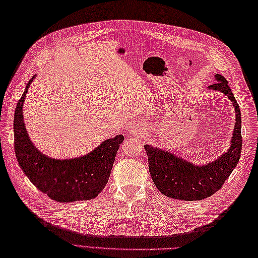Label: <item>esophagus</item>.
Wrapping results in <instances>:
<instances>
[{
    "label": "esophagus",
    "mask_w": 258,
    "mask_h": 258,
    "mask_svg": "<svg viewBox=\"0 0 258 258\" xmlns=\"http://www.w3.org/2000/svg\"><path fill=\"white\" fill-rule=\"evenodd\" d=\"M130 134L133 135V136H135V137H141V136L144 135V130H143V128L140 127V125L134 124L133 127H131V129H130Z\"/></svg>",
    "instance_id": "obj_1"
}]
</instances>
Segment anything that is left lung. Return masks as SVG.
I'll return each mask as SVG.
<instances>
[{
    "label": "left lung",
    "mask_w": 258,
    "mask_h": 258,
    "mask_svg": "<svg viewBox=\"0 0 258 258\" xmlns=\"http://www.w3.org/2000/svg\"><path fill=\"white\" fill-rule=\"evenodd\" d=\"M211 90L225 94L235 109V125L229 150L216 161L206 165H194L180 156L167 151L144 144L148 154L149 171L156 188L168 198L178 200H202L218 191L240 161L242 151L241 110L228 81L216 74Z\"/></svg>",
    "instance_id": "obj_1"
}]
</instances>
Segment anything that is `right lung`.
<instances>
[{
    "instance_id": "add662e5",
    "label": "right lung",
    "mask_w": 258,
    "mask_h": 258,
    "mask_svg": "<svg viewBox=\"0 0 258 258\" xmlns=\"http://www.w3.org/2000/svg\"><path fill=\"white\" fill-rule=\"evenodd\" d=\"M33 79L35 77L27 83L14 114V149L18 164L31 183L55 202L95 198L107 184L124 137L118 135L105 140L89 154L75 159L56 160L42 154L31 143L23 118V104Z\"/></svg>"
}]
</instances>
